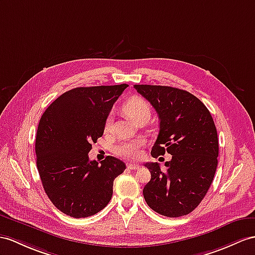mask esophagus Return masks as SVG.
<instances>
[{"label": "esophagus", "mask_w": 255, "mask_h": 255, "mask_svg": "<svg viewBox=\"0 0 255 255\" xmlns=\"http://www.w3.org/2000/svg\"><path fill=\"white\" fill-rule=\"evenodd\" d=\"M128 167L129 170H138L139 169V165L138 164H133V163H128Z\"/></svg>", "instance_id": "1"}]
</instances>
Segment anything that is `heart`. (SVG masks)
Instances as JSON below:
<instances>
[{
  "instance_id": "1",
  "label": "heart",
  "mask_w": 255,
  "mask_h": 255,
  "mask_svg": "<svg viewBox=\"0 0 255 255\" xmlns=\"http://www.w3.org/2000/svg\"><path fill=\"white\" fill-rule=\"evenodd\" d=\"M122 110L129 118L137 122L142 117L150 116V105L148 104L146 99L138 96L131 97L123 104ZM113 123V117L108 116L105 120V129L108 131ZM145 146V141L140 138H136L132 140H122L119 144L114 147V152L121 158L136 160L139 159L142 154V148Z\"/></svg>"
}]
</instances>
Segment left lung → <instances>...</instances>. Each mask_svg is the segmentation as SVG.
<instances>
[{
  "label": "left lung",
  "mask_w": 255,
  "mask_h": 255,
  "mask_svg": "<svg viewBox=\"0 0 255 255\" xmlns=\"http://www.w3.org/2000/svg\"><path fill=\"white\" fill-rule=\"evenodd\" d=\"M134 89L159 116L160 131L151 156L172 154L165 171L157 162L145 164L151 174L142 190L145 201L161 215H187L207 195L216 171L219 139L213 118L187 91L146 84H136Z\"/></svg>",
  "instance_id": "obj_1"
}]
</instances>
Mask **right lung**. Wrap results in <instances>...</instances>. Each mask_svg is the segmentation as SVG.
<instances>
[{"instance_id":"1","label":"right lung","mask_w":255,"mask_h":255,"mask_svg":"<svg viewBox=\"0 0 255 255\" xmlns=\"http://www.w3.org/2000/svg\"><path fill=\"white\" fill-rule=\"evenodd\" d=\"M128 84L76 88L60 95L42 115L35 138L36 166L49 200L74 219L98 213L113 197L115 178L126 170L108 156L89 159L105 120Z\"/></svg>"}]
</instances>
